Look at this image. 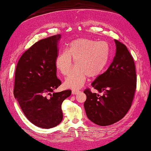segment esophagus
<instances>
[{"instance_id":"1","label":"esophagus","mask_w":151,"mask_h":151,"mask_svg":"<svg viewBox=\"0 0 151 151\" xmlns=\"http://www.w3.org/2000/svg\"><path fill=\"white\" fill-rule=\"evenodd\" d=\"M79 92L80 91H78V90H72V94H78Z\"/></svg>"}]
</instances>
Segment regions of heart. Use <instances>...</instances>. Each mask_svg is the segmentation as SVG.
I'll return each instance as SVG.
<instances>
[{
  "label": "heart",
  "instance_id": "heart-1",
  "mask_svg": "<svg viewBox=\"0 0 151 151\" xmlns=\"http://www.w3.org/2000/svg\"><path fill=\"white\" fill-rule=\"evenodd\" d=\"M110 49L106 42H97L87 38L72 41L66 51L58 55L55 66L63 75L67 76L73 67V59L76 67L64 82L66 88H79L88 78H94L104 71L109 60Z\"/></svg>",
  "mask_w": 151,
  "mask_h": 151
}]
</instances>
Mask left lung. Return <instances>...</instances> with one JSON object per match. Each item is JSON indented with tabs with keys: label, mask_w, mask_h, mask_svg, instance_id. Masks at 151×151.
Segmentation results:
<instances>
[{
	"label": "left lung",
	"mask_w": 151,
	"mask_h": 151,
	"mask_svg": "<svg viewBox=\"0 0 151 151\" xmlns=\"http://www.w3.org/2000/svg\"><path fill=\"white\" fill-rule=\"evenodd\" d=\"M116 53L106 71L92 83L103 96L83 91L84 107L89 120L99 126H109L122 119L131 107L136 90L137 77L134 58L124 44L115 40Z\"/></svg>",
	"instance_id": "1"
}]
</instances>
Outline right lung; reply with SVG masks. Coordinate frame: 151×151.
Here are the masks:
<instances>
[{
  "label": "right lung",
  "mask_w": 151,
  "mask_h": 151,
  "mask_svg": "<svg viewBox=\"0 0 151 151\" xmlns=\"http://www.w3.org/2000/svg\"><path fill=\"white\" fill-rule=\"evenodd\" d=\"M60 38L57 35L36 42L22 55L15 69V98L29 121L45 129L62 121L61 106L72 93L53 92L61 85L55 66Z\"/></svg>",
  "instance_id": "1"
}]
</instances>
